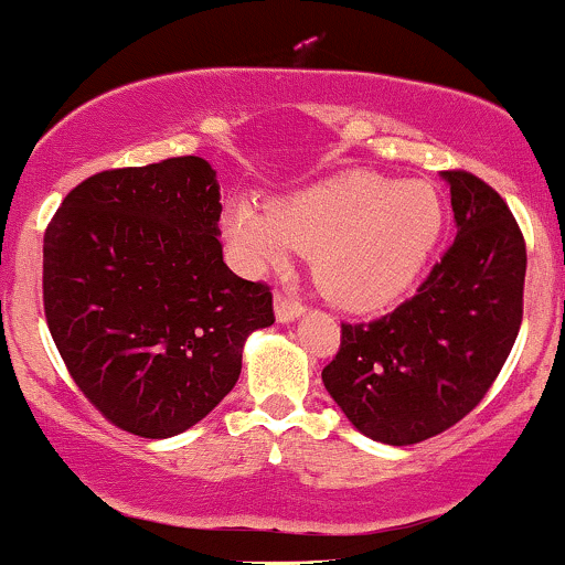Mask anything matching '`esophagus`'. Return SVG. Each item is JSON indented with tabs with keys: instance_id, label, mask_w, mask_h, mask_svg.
Wrapping results in <instances>:
<instances>
[{
	"instance_id": "34e87169",
	"label": "esophagus",
	"mask_w": 565,
	"mask_h": 565,
	"mask_svg": "<svg viewBox=\"0 0 565 565\" xmlns=\"http://www.w3.org/2000/svg\"><path fill=\"white\" fill-rule=\"evenodd\" d=\"M307 312V307H303L301 301H296V299H290V296H282V294H277L275 296V317L280 322H294V320H299V317Z\"/></svg>"
}]
</instances>
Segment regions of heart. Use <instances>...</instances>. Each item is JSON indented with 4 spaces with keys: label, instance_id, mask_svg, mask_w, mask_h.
<instances>
[{
    "label": "heart",
    "instance_id": "b5f03b06",
    "mask_svg": "<svg viewBox=\"0 0 565 565\" xmlns=\"http://www.w3.org/2000/svg\"><path fill=\"white\" fill-rule=\"evenodd\" d=\"M443 230V205L424 181L344 173L271 202L234 200L221 232L245 269L280 266L312 250V275L347 309H379L408 290Z\"/></svg>",
    "mask_w": 565,
    "mask_h": 565
}]
</instances>
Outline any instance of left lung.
<instances>
[{"mask_svg":"<svg viewBox=\"0 0 565 565\" xmlns=\"http://www.w3.org/2000/svg\"><path fill=\"white\" fill-rule=\"evenodd\" d=\"M456 239L395 312L341 322L322 384L360 433L411 446L465 419L497 382L523 320L525 243L507 202L446 170Z\"/></svg>","mask_w":565,"mask_h":565,"instance_id":"left-lung-1","label":"left lung"}]
</instances>
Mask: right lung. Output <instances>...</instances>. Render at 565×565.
I'll use <instances>...</instances> for the list:
<instances>
[{"label":"right lung","mask_w":565,"mask_h":565,"mask_svg":"<svg viewBox=\"0 0 565 565\" xmlns=\"http://www.w3.org/2000/svg\"><path fill=\"white\" fill-rule=\"evenodd\" d=\"M202 157L95 173L44 232V317L74 384L114 427L173 437L237 384L245 339L275 322L269 285L237 277Z\"/></svg>","instance_id":"obj_1"}]
</instances>
